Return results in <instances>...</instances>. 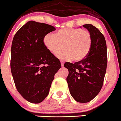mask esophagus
<instances>
[{"label":"esophagus","instance_id":"1","mask_svg":"<svg viewBox=\"0 0 121 121\" xmlns=\"http://www.w3.org/2000/svg\"><path fill=\"white\" fill-rule=\"evenodd\" d=\"M60 62H61V66H64V61H63V60H61Z\"/></svg>","mask_w":121,"mask_h":121}]
</instances>
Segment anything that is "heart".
<instances>
[{
	"instance_id": "b5f03b06",
	"label": "heart",
	"mask_w": 121,
	"mask_h": 121,
	"mask_svg": "<svg viewBox=\"0 0 121 121\" xmlns=\"http://www.w3.org/2000/svg\"><path fill=\"white\" fill-rule=\"evenodd\" d=\"M92 39L86 29L63 28L54 35L47 34L43 38L45 47L53 55H57L62 49L65 51L58 55L63 60L79 61L89 54Z\"/></svg>"
}]
</instances>
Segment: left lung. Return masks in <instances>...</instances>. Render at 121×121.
<instances>
[{"label": "left lung", "instance_id": "left-lung-1", "mask_svg": "<svg viewBox=\"0 0 121 121\" xmlns=\"http://www.w3.org/2000/svg\"><path fill=\"white\" fill-rule=\"evenodd\" d=\"M83 27L92 36L89 54L79 61L73 64L66 62L64 65L69 70L66 80L70 95L81 103L92 101L100 92L107 65L106 42L103 34L91 24L84 25Z\"/></svg>", "mask_w": 121, "mask_h": 121}]
</instances>
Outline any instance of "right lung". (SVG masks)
I'll return each mask as SVG.
<instances>
[{"mask_svg": "<svg viewBox=\"0 0 121 121\" xmlns=\"http://www.w3.org/2000/svg\"><path fill=\"white\" fill-rule=\"evenodd\" d=\"M53 26L29 21L16 32L11 54V70L16 89L24 98L38 104L48 95L54 75L61 68L59 59L43 43Z\"/></svg>", "mask_w": 121, "mask_h": 121, "instance_id": "add662e5", "label": "right lung"}]
</instances>
